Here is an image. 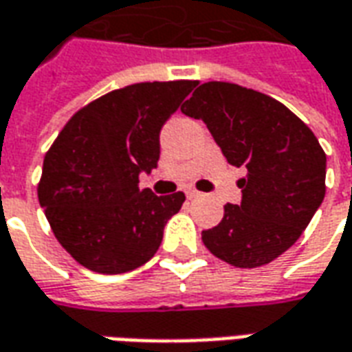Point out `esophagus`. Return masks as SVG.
<instances>
[{"label": "esophagus", "mask_w": 352, "mask_h": 352, "mask_svg": "<svg viewBox=\"0 0 352 352\" xmlns=\"http://www.w3.org/2000/svg\"><path fill=\"white\" fill-rule=\"evenodd\" d=\"M200 196V192L196 190V188H186V198L188 200H194V198H198Z\"/></svg>", "instance_id": "obj_1"}]
</instances>
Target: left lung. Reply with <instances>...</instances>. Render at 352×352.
<instances>
[{
    "label": "left lung",
    "instance_id": "obj_1",
    "mask_svg": "<svg viewBox=\"0 0 352 352\" xmlns=\"http://www.w3.org/2000/svg\"><path fill=\"white\" fill-rule=\"evenodd\" d=\"M221 146L230 166H244L240 206L227 204L201 242L236 269H255L289 250L326 194V154L316 135L280 100L228 82L201 83L183 104Z\"/></svg>",
    "mask_w": 352,
    "mask_h": 352
}]
</instances>
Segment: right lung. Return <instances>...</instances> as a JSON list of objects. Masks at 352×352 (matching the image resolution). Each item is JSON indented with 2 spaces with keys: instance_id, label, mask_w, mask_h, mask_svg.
Wrapping results in <instances>:
<instances>
[{
  "instance_id": "add662e5",
  "label": "right lung",
  "mask_w": 352,
  "mask_h": 352,
  "mask_svg": "<svg viewBox=\"0 0 352 352\" xmlns=\"http://www.w3.org/2000/svg\"><path fill=\"white\" fill-rule=\"evenodd\" d=\"M194 80L114 89L74 114L45 154L38 198L58 244L85 269L122 274L154 257L183 192L156 196L139 173L156 168L160 129Z\"/></svg>"
}]
</instances>
